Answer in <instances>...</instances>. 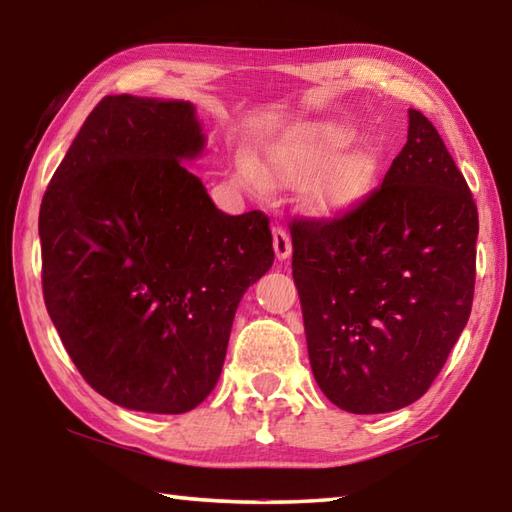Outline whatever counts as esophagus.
<instances>
[{
	"instance_id": "obj_1",
	"label": "esophagus",
	"mask_w": 512,
	"mask_h": 512,
	"mask_svg": "<svg viewBox=\"0 0 512 512\" xmlns=\"http://www.w3.org/2000/svg\"><path fill=\"white\" fill-rule=\"evenodd\" d=\"M273 248H275V257L280 259V262H284V259L291 257V237L289 232L282 228V225H275L273 228Z\"/></svg>"
}]
</instances>
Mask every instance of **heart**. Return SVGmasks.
Returning <instances> with one entry per match:
<instances>
[{
    "label": "heart",
    "instance_id": "heart-1",
    "mask_svg": "<svg viewBox=\"0 0 512 512\" xmlns=\"http://www.w3.org/2000/svg\"><path fill=\"white\" fill-rule=\"evenodd\" d=\"M357 131L325 126L284 137L257 164H241V178L255 187L305 185L307 205L320 216L350 212L375 187L381 160L368 146H352Z\"/></svg>",
    "mask_w": 512,
    "mask_h": 512
}]
</instances>
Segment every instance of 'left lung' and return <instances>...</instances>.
Masks as SVG:
<instances>
[{"label": "left lung", "instance_id": "left-lung-1", "mask_svg": "<svg viewBox=\"0 0 512 512\" xmlns=\"http://www.w3.org/2000/svg\"><path fill=\"white\" fill-rule=\"evenodd\" d=\"M291 223L320 391L359 415L420 400L467 325L476 277L479 214L443 137L409 110L381 187L334 219Z\"/></svg>", "mask_w": 512, "mask_h": 512}]
</instances>
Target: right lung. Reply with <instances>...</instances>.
<instances>
[{
    "instance_id": "obj_1",
    "label": "right lung",
    "mask_w": 512,
    "mask_h": 512,
    "mask_svg": "<svg viewBox=\"0 0 512 512\" xmlns=\"http://www.w3.org/2000/svg\"><path fill=\"white\" fill-rule=\"evenodd\" d=\"M205 146L189 101L110 94L40 205L42 293L106 400L185 413L219 381L239 300L273 266L268 216H230L185 169Z\"/></svg>"
}]
</instances>
